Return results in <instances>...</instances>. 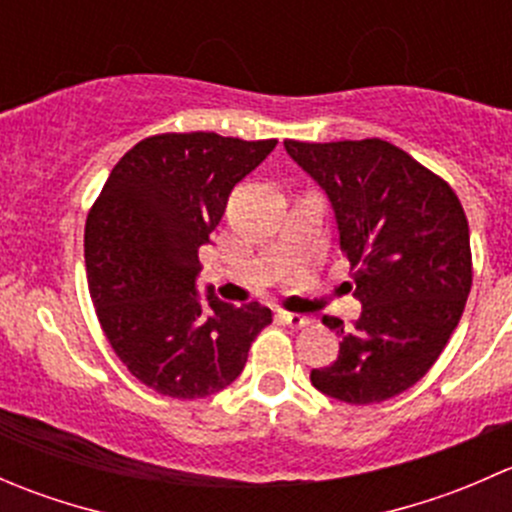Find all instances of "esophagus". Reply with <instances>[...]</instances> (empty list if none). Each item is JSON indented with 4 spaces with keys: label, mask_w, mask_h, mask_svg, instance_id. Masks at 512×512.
<instances>
[{
    "label": "esophagus",
    "mask_w": 512,
    "mask_h": 512,
    "mask_svg": "<svg viewBox=\"0 0 512 512\" xmlns=\"http://www.w3.org/2000/svg\"><path fill=\"white\" fill-rule=\"evenodd\" d=\"M277 317H280L282 322H285L287 327H292V329H302V327H309V324H312V319H309V317H304V314H294V312H280V314H277Z\"/></svg>",
    "instance_id": "1"
}]
</instances>
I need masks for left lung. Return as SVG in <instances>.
<instances>
[{
	"label": "left lung",
	"mask_w": 512,
	"mask_h": 512,
	"mask_svg": "<svg viewBox=\"0 0 512 512\" xmlns=\"http://www.w3.org/2000/svg\"><path fill=\"white\" fill-rule=\"evenodd\" d=\"M285 148L332 200L361 302L352 327L322 317L342 342L337 361L312 369V386L354 406L394 399L436 364L466 309L473 257L461 200L381 138Z\"/></svg>",
	"instance_id": "left-lung-1"
}]
</instances>
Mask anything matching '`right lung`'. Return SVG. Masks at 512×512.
Wrapping results in <instances>:
<instances>
[{
  "instance_id": "right-lung-1",
  "label": "right lung",
  "mask_w": 512,
  "mask_h": 512,
  "mask_svg": "<svg viewBox=\"0 0 512 512\" xmlns=\"http://www.w3.org/2000/svg\"><path fill=\"white\" fill-rule=\"evenodd\" d=\"M218 133H158L108 175L86 218L89 292L108 344L148 389L203 399L242 374L250 344L272 322L260 302L200 297L198 247L210 242L230 190L272 148Z\"/></svg>"
}]
</instances>
